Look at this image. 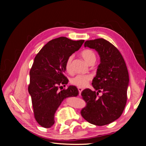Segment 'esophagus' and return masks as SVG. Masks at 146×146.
Instances as JSON below:
<instances>
[{"mask_svg":"<svg viewBox=\"0 0 146 146\" xmlns=\"http://www.w3.org/2000/svg\"><path fill=\"white\" fill-rule=\"evenodd\" d=\"M83 90V88H78V91H79V92H81Z\"/></svg>","mask_w":146,"mask_h":146,"instance_id":"34e87169","label":"esophagus"}]
</instances>
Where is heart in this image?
Listing matches in <instances>:
<instances>
[{"label":"heart","instance_id":"1","mask_svg":"<svg viewBox=\"0 0 146 146\" xmlns=\"http://www.w3.org/2000/svg\"><path fill=\"white\" fill-rule=\"evenodd\" d=\"M80 55L84 59V60L88 64L94 63L96 60V55L95 53L90 49H85L80 53ZM73 56H70L65 62V70L68 73L73 72L72 68ZM92 78L90 75H78L71 79V84L78 88H84L88 84V83Z\"/></svg>","mask_w":146,"mask_h":146}]
</instances>
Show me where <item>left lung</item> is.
Returning a JSON list of instances; mask_svg holds the SVG:
<instances>
[{
  "mask_svg": "<svg viewBox=\"0 0 146 146\" xmlns=\"http://www.w3.org/2000/svg\"><path fill=\"white\" fill-rule=\"evenodd\" d=\"M84 46L97 51L100 64L92 82L98 92L90 89L82 91L86 105L80 114L88 122L102 126L114 122L122 114L127 102L129 74L120 52L110 42L97 38L86 41ZM100 92L103 95L99 97Z\"/></svg>",
  "mask_w": 146,
  "mask_h": 146,
  "instance_id": "1",
  "label": "left lung"
}]
</instances>
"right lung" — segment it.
<instances>
[{
	"label": "right lung",
	"mask_w": 146,
	"mask_h": 146,
	"mask_svg": "<svg viewBox=\"0 0 146 146\" xmlns=\"http://www.w3.org/2000/svg\"><path fill=\"white\" fill-rule=\"evenodd\" d=\"M84 40H72L64 36L53 39L36 54L29 71L28 91L31 97L34 117L42 127H51L54 117L64 99L76 97L75 86L63 88L68 83L65 62L78 51Z\"/></svg>",
	"instance_id": "1"
}]
</instances>
